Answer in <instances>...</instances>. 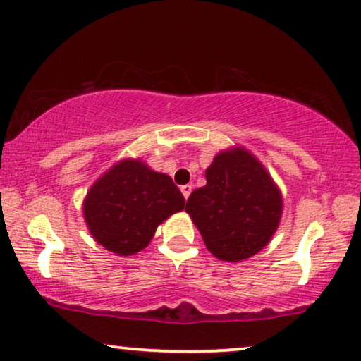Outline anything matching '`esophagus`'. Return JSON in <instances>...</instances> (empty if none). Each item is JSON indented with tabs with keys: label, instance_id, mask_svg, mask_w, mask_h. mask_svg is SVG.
<instances>
[{
	"label": "esophagus",
	"instance_id": "1",
	"mask_svg": "<svg viewBox=\"0 0 361 361\" xmlns=\"http://www.w3.org/2000/svg\"><path fill=\"white\" fill-rule=\"evenodd\" d=\"M192 189H194V187H192L190 184H185V185L180 187V192H182V195H184V199H189Z\"/></svg>",
	"mask_w": 361,
	"mask_h": 361
}]
</instances>
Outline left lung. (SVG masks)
I'll list each match as a JSON object with an SVG mask.
<instances>
[{"instance_id":"1","label":"left lung","mask_w":361,"mask_h":361,"mask_svg":"<svg viewBox=\"0 0 361 361\" xmlns=\"http://www.w3.org/2000/svg\"><path fill=\"white\" fill-rule=\"evenodd\" d=\"M207 184L192 192L185 212L215 258L238 263L258 253L278 230L283 197L264 166L245 147L219 152Z\"/></svg>"}]
</instances>
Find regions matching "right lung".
I'll return each mask as SVG.
<instances>
[{
  "instance_id": "add662e5",
  "label": "right lung",
  "mask_w": 361,
  "mask_h": 361,
  "mask_svg": "<svg viewBox=\"0 0 361 361\" xmlns=\"http://www.w3.org/2000/svg\"><path fill=\"white\" fill-rule=\"evenodd\" d=\"M185 200L169 176L140 159H123L90 187L83 219L95 241L120 256L146 248L156 228Z\"/></svg>"
}]
</instances>
